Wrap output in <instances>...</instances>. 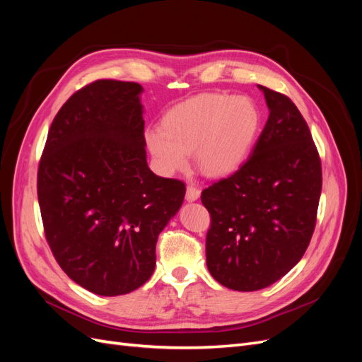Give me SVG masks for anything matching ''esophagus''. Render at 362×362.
Segmentation results:
<instances>
[{
	"mask_svg": "<svg viewBox=\"0 0 362 362\" xmlns=\"http://www.w3.org/2000/svg\"><path fill=\"white\" fill-rule=\"evenodd\" d=\"M201 196V190L198 187H194V185H187V192H185V199L189 202H194L198 201Z\"/></svg>",
	"mask_w": 362,
	"mask_h": 362,
	"instance_id": "1",
	"label": "esophagus"
}]
</instances>
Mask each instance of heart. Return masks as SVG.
<instances>
[{"instance_id":"b5f03b06","label":"heart","mask_w":362,"mask_h":362,"mask_svg":"<svg viewBox=\"0 0 362 362\" xmlns=\"http://www.w3.org/2000/svg\"><path fill=\"white\" fill-rule=\"evenodd\" d=\"M259 127L261 113L250 98L208 93L172 108L161 128L146 129L145 141L163 173L187 168V154L194 152L204 173L226 177L250 157Z\"/></svg>"}]
</instances>
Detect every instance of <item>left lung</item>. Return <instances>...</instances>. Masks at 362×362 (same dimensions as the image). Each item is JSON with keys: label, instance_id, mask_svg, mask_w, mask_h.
Returning a JSON list of instances; mask_svg holds the SVG:
<instances>
[{"label": "left lung", "instance_id": "left-lung-1", "mask_svg": "<svg viewBox=\"0 0 362 362\" xmlns=\"http://www.w3.org/2000/svg\"><path fill=\"white\" fill-rule=\"evenodd\" d=\"M269 119L247 161L205 189L211 216L206 267L222 286L255 291L298 264L310 245L322 193V163L288 96L258 86Z\"/></svg>", "mask_w": 362, "mask_h": 362}]
</instances>
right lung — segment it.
<instances>
[{
  "instance_id": "add662e5",
  "label": "right lung",
  "mask_w": 362,
  "mask_h": 362,
  "mask_svg": "<svg viewBox=\"0 0 362 362\" xmlns=\"http://www.w3.org/2000/svg\"><path fill=\"white\" fill-rule=\"evenodd\" d=\"M139 83L98 80L54 117L37 170L47 242L63 272L100 296L137 290L158 234L182 205V181L148 168Z\"/></svg>"
}]
</instances>
